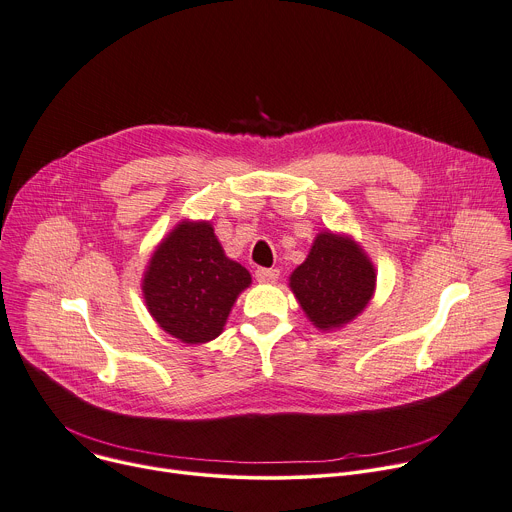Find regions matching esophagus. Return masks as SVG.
Returning <instances> with one entry per match:
<instances>
[{
  "instance_id": "esophagus-1",
  "label": "esophagus",
  "mask_w": 512,
  "mask_h": 512,
  "mask_svg": "<svg viewBox=\"0 0 512 512\" xmlns=\"http://www.w3.org/2000/svg\"><path fill=\"white\" fill-rule=\"evenodd\" d=\"M278 276H280V270H276V268H258L256 270L258 282H274V280H278Z\"/></svg>"
}]
</instances>
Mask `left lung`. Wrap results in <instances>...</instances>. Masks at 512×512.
<instances>
[{
    "mask_svg": "<svg viewBox=\"0 0 512 512\" xmlns=\"http://www.w3.org/2000/svg\"><path fill=\"white\" fill-rule=\"evenodd\" d=\"M289 287L319 331H335L354 321L372 301L376 268L352 236L323 230L305 262L289 276Z\"/></svg>",
    "mask_w": 512,
    "mask_h": 512,
    "instance_id": "left-lung-1",
    "label": "left lung"
}]
</instances>
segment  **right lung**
<instances>
[{
  "label": "right lung",
  "instance_id": "obj_1",
  "mask_svg": "<svg viewBox=\"0 0 512 512\" xmlns=\"http://www.w3.org/2000/svg\"><path fill=\"white\" fill-rule=\"evenodd\" d=\"M252 274L227 258L207 219H181L154 248L142 297L162 331L187 346L215 339Z\"/></svg>",
  "mask_w": 512,
  "mask_h": 512
}]
</instances>
